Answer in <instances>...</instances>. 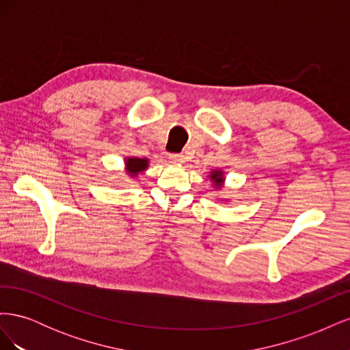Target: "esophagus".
<instances>
[{
    "label": "esophagus",
    "instance_id": "esophagus-1",
    "mask_svg": "<svg viewBox=\"0 0 350 350\" xmlns=\"http://www.w3.org/2000/svg\"><path fill=\"white\" fill-rule=\"evenodd\" d=\"M169 161H171L172 163H183L184 156L179 154V153H171V154H169Z\"/></svg>",
    "mask_w": 350,
    "mask_h": 350
}]
</instances>
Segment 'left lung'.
I'll return each mask as SVG.
<instances>
[{
  "label": "left lung",
  "mask_w": 350,
  "mask_h": 350,
  "mask_svg": "<svg viewBox=\"0 0 350 350\" xmlns=\"http://www.w3.org/2000/svg\"><path fill=\"white\" fill-rule=\"evenodd\" d=\"M208 178L211 179V183H213V185H215L216 188H220L221 185H224V183H225L224 172H221V171H211L210 175H208Z\"/></svg>",
  "instance_id": "1"
}]
</instances>
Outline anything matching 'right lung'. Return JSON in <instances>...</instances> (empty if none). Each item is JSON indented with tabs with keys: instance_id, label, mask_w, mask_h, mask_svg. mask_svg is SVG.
Masks as SVG:
<instances>
[{
	"instance_id": "obj_1",
	"label": "right lung",
	"mask_w": 350,
	"mask_h": 350,
	"mask_svg": "<svg viewBox=\"0 0 350 350\" xmlns=\"http://www.w3.org/2000/svg\"><path fill=\"white\" fill-rule=\"evenodd\" d=\"M149 166V159L140 157H126L125 159V169L131 178H135L140 172L146 171Z\"/></svg>"
}]
</instances>
